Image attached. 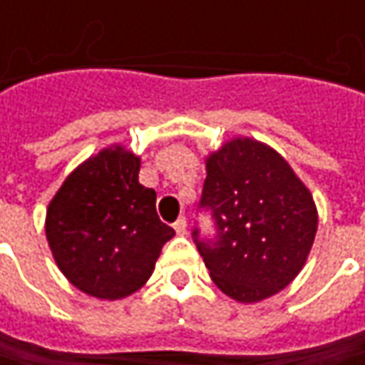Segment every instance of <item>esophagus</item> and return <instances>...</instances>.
Returning <instances> with one entry per match:
<instances>
[{
	"instance_id": "esophagus-1",
	"label": "esophagus",
	"mask_w": 365,
	"mask_h": 365,
	"mask_svg": "<svg viewBox=\"0 0 365 365\" xmlns=\"http://www.w3.org/2000/svg\"><path fill=\"white\" fill-rule=\"evenodd\" d=\"M173 228H175V232L178 234H185L187 232V220H185V216H180L175 224H173Z\"/></svg>"
}]
</instances>
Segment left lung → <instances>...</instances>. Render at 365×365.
<instances>
[{
	"mask_svg": "<svg viewBox=\"0 0 365 365\" xmlns=\"http://www.w3.org/2000/svg\"><path fill=\"white\" fill-rule=\"evenodd\" d=\"M197 214L207 212L214 234L192 238L222 293L255 303L284 289L307 260L317 232L309 190L277 151L234 139L210 155Z\"/></svg>",
	"mask_w": 365,
	"mask_h": 365,
	"instance_id": "left-lung-1",
	"label": "left lung"
}]
</instances>
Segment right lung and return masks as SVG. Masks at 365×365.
I'll return each instance as SVG.
<instances>
[{"mask_svg":"<svg viewBox=\"0 0 365 365\" xmlns=\"http://www.w3.org/2000/svg\"><path fill=\"white\" fill-rule=\"evenodd\" d=\"M139 165L131 151L108 147L72 171L48 206L46 236L56 264L98 299L139 291L175 234L159 220L158 194L139 183Z\"/></svg>","mask_w":365,"mask_h":365,"instance_id":"add662e5","label":"right lung"}]
</instances>
